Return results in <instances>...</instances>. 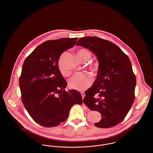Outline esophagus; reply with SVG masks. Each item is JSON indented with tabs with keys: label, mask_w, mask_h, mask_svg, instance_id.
Segmentation results:
<instances>
[{
	"label": "esophagus",
	"mask_w": 153,
	"mask_h": 153,
	"mask_svg": "<svg viewBox=\"0 0 153 153\" xmlns=\"http://www.w3.org/2000/svg\"><path fill=\"white\" fill-rule=\"evenodd\" d=\"M81 95L82 96V99H84V97H85V94H84V92H81Z\"/></svg>",
	"instance_id": "obj_1"
}]
</instances>
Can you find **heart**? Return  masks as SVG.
I'll return each instance as SVG.
<instances>
[{"instance_id": "b5f03b06", "label": "heart", "mask_w": 153, "mask_h": 153, "mask_svg": "<svg viewBox=\"0 0 153 153\" xmlns=\"http://www.w3.org/2000/svg\"><path fill=\"white\" fill-rule=\"evenodd\" d=\"M77 57L80 61L82 62H86L91 57V53L87 49H81L77 52ZM58 66L59 71L62 74V75L64 76L69 75L70 72L65 71L63 68L61 58L58 61ZM90 67L95 71L97 70L98 68L97 64L96 63L91 65ZM92 81L93 79L89 74L77 73L74 74L73 77H71L70 80H69L68 84L69 87L77 91H82L89 87L92 84Z\"/></svg>"}]
</instances>
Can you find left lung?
<instances>
[{"instance_id":"8db88e82","label":"left lung","mask_w":153,"mask_h":153,"mask_svg":"<svg viewBox=\"0 0 153 153\" xmlns=\"http://www.w3.org/2000/svg\"><path fill=\"white\" fill-rule=\"evenodd\" d=\"M76 45L92 51L99 63L97 79L83 102L102 114L96 127H114L126 117L135 99L136 77L131 61L117 45L97 36L81 38Z\"/></svg>"}]
</instances>
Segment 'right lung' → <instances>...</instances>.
Segmentation results:
<instances>
[{"mask_svg": "<svg viewBox=\"0 0 153 153\" xmlns=\"http://www.w3.org/2000/svg\"><path fill=\"white\" fill-rule=\"evenodd\" d=\"M77 38L49 40L39 45L25 59L19 77L22 101L38 124L51 127L65 122L74 104H82L78 91H65L67 83L58 69L61 54Z\"/></svg>", "mask_w": 153, "mask_h": 153, "instance_id": "obj_1", "label": "right lung"}]
</instances>
